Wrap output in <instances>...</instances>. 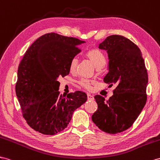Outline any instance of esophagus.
I'll use <instances>...</instances> for the list:
<instances>
[{
  "mask_svg": "<svg viewBox=\"0 0 160 160\" xmlns=\"http://www.w3.org/2000/svg\"><path fill=\"white\" fill-rule=\"evenodd\" d=\"M87 99L88 101H92V100H94V97L92 95H91V94H88Z\"/></svg>",
  "mask_w": 160,
  "mask_h": 160,
  "instance_id": "obj_1",
  "label": "esophagus"
}]
</instances>
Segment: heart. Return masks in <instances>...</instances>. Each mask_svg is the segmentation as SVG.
<instances>
[{
    "label": "heart",
    "mask_w": 160,
    "mask_h": 160,
    "mask_svg": "<svg viewBox=\"0 0 160 160\" xmlns=\"http://www.w3.org/2000/svg\"><path fill=\"white\" fill-rule=\"evenodd\" d=\"M86 57L91 61L97 69L103 68L106 63L105 55L101 51L97 50V49H92V50L88 51L86 53ZM78 63V57H73L71 59L70 62H69V71L71 72H74L77 69ZM80 84L85 88L89 89L91 88V85L93 84V82L89 80L83 79L80 82Z\"/></svg>",
    "instance_id": "1"
}]
</instances>
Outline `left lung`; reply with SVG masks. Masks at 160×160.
<instances>
[{"instance_id":"left-lung-1","label":"left lung","mask_w":160,"mask_h":160,"mask_svg":"<svg viewBox=\"0 0 160 160\" xmlns=\"http://www.w3.org/2000/svg\"><path fill=\"white\" fill-rule=\"evenodd\" d=\"M99 48L107 51L109 57L104 82L117 87L107 101L95 96L98 109L92 120L103 132L117 134L129 128L145 105L148 74L141 50L124 36H109Z\"/></svg>"}]
</instances>
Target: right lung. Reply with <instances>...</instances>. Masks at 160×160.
<instances>
[{
	"label": "right lung",
	"instance_id": "right-lung-1",
	"mask_svg": "<svg viewBox=\"0 0 160 160\" xmlns=\"http://www.w3.org/2000/svg\"><path fill=\"white\" fill-rule=\"evenodd\" d=\"M83 40L56 33L40 36L19 65L15 85L23 117L36 131L54 135L64 130L73 112L87 100L82 91L60 95L57 81L69 74L71 59L81 51Z\"/></svg>",
	"mask_w": 160,
	"mask_h": 160
}]
</instances>
